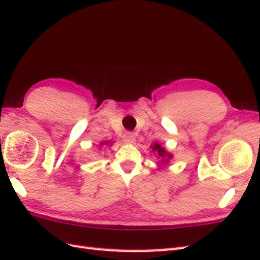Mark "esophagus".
I'll return each mask as SVG.
<instances>
[{"label":"esophagus","mask_w":260,"mask_h":260,"mask_svg":"<svg viewBox=\"0 0 260 260\" xmlns=\"http://www.w3.org/2000/svg\"><path fill=\"white\" fill-rule=\"evenodd\" d=\"M123 142L125 144H129V145H133L135 144L136 142V136L133 134V133H125V134L123 135Z\"/></svg>","instance_id":"esophagus-1"}]
</instances>
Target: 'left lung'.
Instances as JSON below:
<instances>
[{
    "label": "left lung",
    "instance_id": "8db88e82",
    "mask_svg": "<svg viewBox=\"0 0 260 260\" xmlns=\"http://www.w3.org/2000/svg\"><path fill=\"white\" fill-rule=\"evenodd\" d=\"M151 152H154V154L157 156L158 159H160L158 162L160 164V166H159V169L162 168V166H166L168 165L170 162V160L172 158H174V155L171 154V152H169L167 149H166L164 146H161L159 143H154L151 146Z\"/></svg>",
    "mask_w": 260,
    "mask_h": 260
}]
</instances>
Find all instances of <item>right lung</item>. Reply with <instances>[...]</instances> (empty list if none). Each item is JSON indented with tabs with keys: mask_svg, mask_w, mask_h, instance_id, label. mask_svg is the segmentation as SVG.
I'll return each mask as SVG.
<instances>
[{
	"mask_svg": "<svg viewBox=\"0 0 260 260\" xmlns=\"http://www.w3.org/2000/svg\"><path fill=\"white\" fill-rule=\"evenodd\" d=\"M110 146V147H111V146H112V143L110 142V141H105V142H101V143H100V146Z\"/></svg>",
	"mask_w": 260,
	"mask_h": 260,
	"instance_id": "obj_1",
	"label": "right lung"
}]
</instances>
